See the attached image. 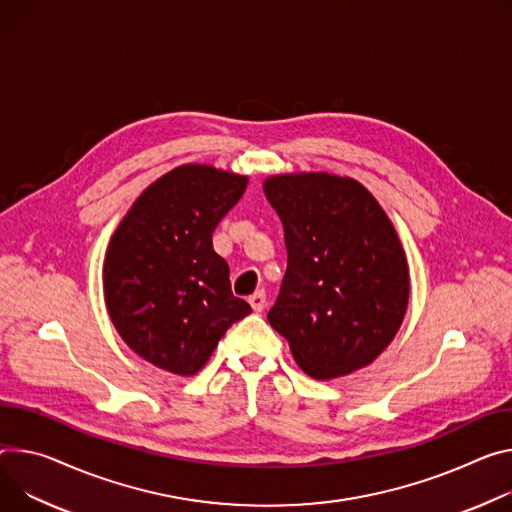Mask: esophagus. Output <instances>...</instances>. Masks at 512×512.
<instances>
[{
    "label": "esophagus",
    "instance_id": "esophagus-1",
    "mask_svg": "<svg viewBox=\"0 0 512 512\" xmlns=\"http://www.w3.org/2000/svg\"><path fill=\"white\" fill-rule=\"evenodd\" d=\"M265 300H267V296H265L263 290H259V292H255L253 296H249V304H251V308H253L255 312H261V310L265 308Z\"/></svg>",
    "mask_w": 512,
    "mask_h": 512
}]
</instances>
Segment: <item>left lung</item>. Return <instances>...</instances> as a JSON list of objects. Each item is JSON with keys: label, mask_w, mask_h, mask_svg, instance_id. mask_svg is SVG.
Returning a JSON list of instances; mask_svg holds the SVG:
<instances>
[{"label": "left lung", "mask_w": 512, "mask_h": 512, "mask_svg": "<svg viewBox=\"0 0 512 512\" xmlns=\"http://www.w3.org/2000/svg\"><path fill=\"white\" fill-rule=\"evenodd\" d=\"M263 192L288 249L267 320L310 378L353 374L392 343L406 314L408 263L396 230L351 177L273 175Z\"/></svg>", "instance_id": "1"}]
</instances>
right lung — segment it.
Here are the masks:
<instances>
[{"mask_svg":"<svg viewBox=\"0 0 512 512\" xmlns=\"http://www.w3.org/2000/svg\"><path fill=\"white\" fill-rule=\"evenodd\" d=\"M247 181L212 165L175 167L136 198L110 241L108 314L136 355L171 374H198L230 324L251 312L212 247Z\"/></svg>","mask_w":512,"mask_h":512,"instance_id":"add662e5","label":"right lung"}]
</instances>
